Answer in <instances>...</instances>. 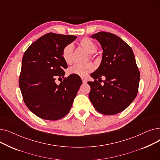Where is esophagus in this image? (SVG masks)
I'll list each match as a JSON object with an SVG mask.
<instances>
[{
    "instance_id": "obj_1",
    "label": "esophagus",
    "mask_w": 160,
    "mask_h": 160,
    "mask_svg": "<svg viewBox=\"0 0 160 160\" xmlns=\"http://www.w3.org/2000/svg\"><path fill=\"white\" fill-rule=\"evenodd\" d=\"M82 82H83V83H86L88 82L87 79H86V78H82Z\"/></svg>"
}]
</instances>
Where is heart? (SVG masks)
<instances>
[{
	"instance_id": "b5f03b06",
	"label": "heart",
	"mask_w": 160,
	"mask_h": 160,
	"mask_svg": "<svg viewBox=\"0 0 160 160\" xmlns=\"http://www.w3.org/2000/svg\"><path fill=\"white\" fill-rule=\"evenodd\" d=\"M80 45L86 50L91 54V57L93 58L95 53L97 52L98 47L94 41L88 38H84L80 41ZM74 51V45L72 44H68L65 46L62 50V56L64 62L67 64H71L72 62V55ZM94 69V66L91 63H87L84 65H74L69 69V74L78 76L80 77H85L91 72Z\"/></svg>"
}]
</instances>
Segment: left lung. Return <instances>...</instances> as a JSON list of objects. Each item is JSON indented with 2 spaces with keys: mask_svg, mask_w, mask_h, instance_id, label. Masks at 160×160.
I'll return each mask as SVG.
<instances>
[{
  "mask_svg": "<svg viewBox=\"0 0 160 160\" xmlns=\"http://www.w3.org/2000/svg\"><path fill=\"white\" fill-rule=\"evenodd\" d=\"M97 39L103 50L102 62L91 74L94 82L89 98L99 113L115 115L124 110L137 96L140 73L132 48L113 33L99 32L91 36ZM104 75L102 86L97 79Z\"/></svg>",
  "mask_w": 160,
  "mask_h": 160,
  "instance_id": "left-lung-1",
  "label": "left lung"
}]
</instances>
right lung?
<instances>
[{
	"label": "right lung",
	"instance_id": "add662e5",
	"mask_svg": "<svg viewBox=\"0 0 160 160\" xmlns=\"http://www.w3.org/2000/svg\"><path fill=\"white\" fill-rule=\"evenodd\" d=\"M77 38L48 33L33 42L23 55L19 80L23 100L41 119L56 121L64 117L82 85L80 77L72 74L60 85L55 82L56 78L64 77L67 68L62 50Z\"/></svg>",
	"mask_w": 160,
	"mask_h": 160
}]
</instances>
